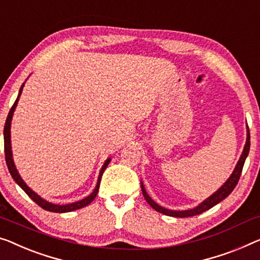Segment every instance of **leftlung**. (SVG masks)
Wrapping results in <instances>:
<instances>
[{
    "label": "left lung",
    "mask_w": 260,
    "mask_h": 260,
    "mask_svg": "<svg viewBox=\"0 0 260 260\" xmlns=\"http://www.w3.org/2000/svg\"><path fill=\"white\" fill-rule=\"evenodd\" d=\"M249 150H250V131H249V126H247V123H246V142H245V146H244V149H243L241 157H239L237 165H236V167L234 169V172H232L229 179L225 181V183H224L222 187L218 189V190L215 191L211 196H209L207 200H204L202 203H200L195 208L188 209V210H170V209H166L164 207H161V205H158L156 202H154V201L150 199V196L146 191L145 185H143V182L141 181V190L143 193V197H145L147 202H148V204L153 209H155L156 211L161 212V214H164V215H167V216L190 217V216L202 214V212L209 210V209L214 207V205L218 204L219 202H222V201L224 199H226V197L232 192V190H234L235 187L238 183L239 177H241L244 162H245L247 155H249Z\"/></svg>",
    "instance_id": "obj_1"
}]
</instances>
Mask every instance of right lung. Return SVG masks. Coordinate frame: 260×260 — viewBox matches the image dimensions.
I'll list each match as a JSON object with an SVG mask.
<instances>
[{
	"mask_svg": "<svg viewBox=\"0 0 260 260\" xmlns=\"http://www.w3.org/2000/svg\"><path fill=\"white\" fill-rule=\"evenodd\" d=\"M23 87H24V83L22 84L21 88H19V92H18V95H17V99L16 102L14 103L13 107H11V110L9 111V114H8L7 120H6V125H5V131H3V134H5V153H6V162H7V166H8V169H9V173L11 177H13L14 181L16 182V183L21 187L23 190L25 191L26 195H28L31 200L34 201L35 203H37L40 205L41 208H43L44 210H48V211H51V212H70V211H75L77 209H80V208H84L86 207V205L90 204L93 200L95 199L96 193L99 191V185H100V181H102V176H103V173L105 172V169L108 165H110L111 162V157H108L107 160L104 162L102 169H100V173H99V176H98V182H96V185L94 188V190L92 191V193H90L87 197H85V199L80 200V201H77V202H73V203H70V204H53L51 202H49V201H46L44 199H42L40 195H37L36 192H35L32 189H31L28 184L25 183L23 179L21 177V175L18 174V170L16 168V166L14 164V158H13V150H11V134H10V127H11V120H13V115H14V112L16 110V106H17V103L19 100V96L22 94V90Z\"/></svg>",
	"mask_w": 260,
	"mask_h": 260,
	"instance_id": "add662e5",
	"label": "right lung"
}]
</instances>
